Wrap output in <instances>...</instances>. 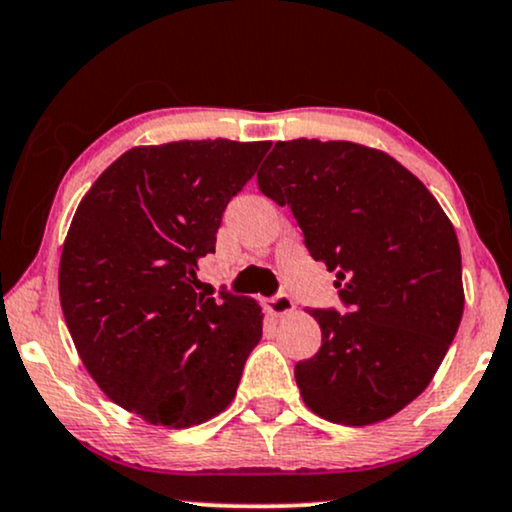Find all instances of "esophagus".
<instances>
[{"mask_svg": "<svg viewBox=\"0 0 512 512\" xmlns=\"http://www.w3.org/2000/svg\"><path fill=\"white\" fill-rule=\"evenodd\" d=\"M264 309H267L271 316H286L295 309V302L288 293H278L271 297V300L264 302Z\"/></svg>", "mask_w": 512, "mask_h": 512, "instance_id": "obj_1", "label": "esophagus"}]
</instances>
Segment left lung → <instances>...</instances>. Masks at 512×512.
<instances>
[{
    "label": "left lung",
    "instance_id": "1",
    "mask_svg": "<svg viewBox=\"0 0 512 512\" xmlns=\"http://www.w3.org/2000/svg\"><path fill=\"white\" fill-rule=\"evenodd\" d=\"M257 184L293 210L345 304L312 309L321 347L295 366L304 404L340 425L394 416L430 385L461 323L454 224L404 165L352 141H278Z\"/></svg>",
    "mask_w": 512,
    "mask_h": 512
}]
</instances>
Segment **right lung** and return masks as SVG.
<instances>
[{
    "mask_svg": "<svg viewBox=\"0 0 512 512\" xmlns=\"http://www.w3.org/2000/svg\"><path fill=\"white\" fill-rule=\"evenodd\" d=\"M269 146L132 148L75 212L58 269L70 338L96 385L146 423L191 428L236 397L262 309L243 295L196 293V269Z\"/></svg>",
    "mask_w": 512,
    "mask_h": 512,
    "instance_id": "obj_1",
    "label": "right lung"
}]
</instances>
